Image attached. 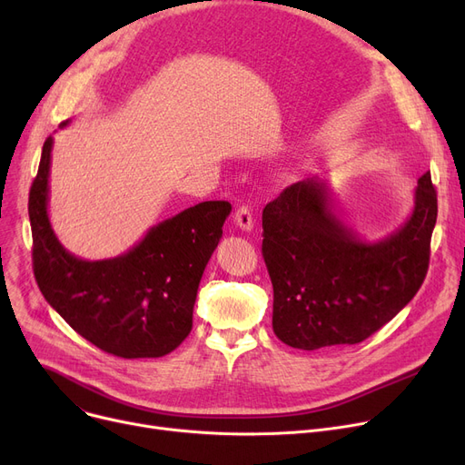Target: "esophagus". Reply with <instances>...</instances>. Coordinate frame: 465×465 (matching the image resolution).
Returning <instances> with one entry per match:
<instances>
[{"label":"esophagus","instance_id":"obj_1","mask_svg":"<svg viewBox=\"0 0 465 465\" xmlns=\"http://www.w3.org/2000/svg\"><path fill=\"white\" fill-rule=\"evenodd\" d=\"M235 224L245 230V232H251L252 226H254V220H252V211L247 207V205H241L237 211H235Z\"/></svg>","mask_w":465,"mask_h":465}]
</instances>
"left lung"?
Instances as JSON below:
<instances>
[{
	"label": "left lung",
	"instance_id": "1",
	"mask_svg": "<svg viewBox=\"0 0 465 465\" xmlns=\"http://www.w3.org/2000/svg\"><path fill=\"white\" fill-rule=\"evenodd\" d=\"M437 192L430 171L390 235L363 241L335 213L328 183L284 188L262 213V254L273 284V331L288 347L356 345L414 298L430 265Z\"/></svg>",
	"mask_w": 465,
	"mask_h": 465
}]
</instances>
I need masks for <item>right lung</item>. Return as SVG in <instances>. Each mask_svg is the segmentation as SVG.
I'll return each mask as SVG.
<instances>
[{"instance_id":"right-lung-1","label":"right lung","mask_w":465,"mask_h":465,"mask_svg":"<svg viewBox=\"0 0 465 465\" xmlns=\"http://www.w3.org/2000/svg\"><path fill=\"white\" fill-rule=\"evenodd\" d=\"M51 151L53 137H46L28 202L41 294L73 330L109 354L160 358L175 351L192 330L195 294L232 205L188 207L153 226L128 252L83 260L62 247L48 220Z\"/></svg>"}]
</instances>
